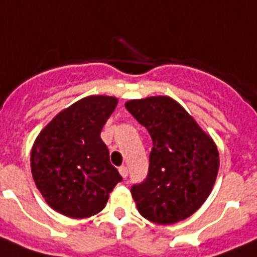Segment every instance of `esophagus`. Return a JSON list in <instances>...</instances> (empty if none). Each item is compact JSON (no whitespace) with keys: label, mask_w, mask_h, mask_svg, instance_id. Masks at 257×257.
I'll return each mask as SVG.
<instances>
[{"label":"esophagus","mask_w":257,"mask_h":257,"mask_svg":"<svg viewBox=\"0 0 257 257\" xmlns=\"http://www.w3.org/2000/svg\"><path fill=\"white\" fill-rule=\"evenodd\" d=\"M119 173L121 175L122 178H126L128 177V168H126L125 166H121L119 168Z\"/></svg>","instance_id":"esophagus-1"}]
</instances>
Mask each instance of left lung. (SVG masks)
<instances>
[{
    "label": "left lung",
    "mask_w": 257,
    "mask_h": 257,
    "mask_svg": "<svg viewBox=\"0 0 257 257\" xmlns=\"http://www.w3.org/2000/svg\"><path fill=\"white\" fill-rule=\"evenodd\" d=\"M125 107L153 140L146 180L131 189L138 212L155 224L182 221L211 194L220 166L217 147L172 98L132 99Z\"/></svg>",
    "instance_id": "1"
}]
</instances>
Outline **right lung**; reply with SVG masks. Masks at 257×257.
I'll return each mask as SVG.
<instances>
[{"mask_svg": "<svg viewBox=\"0 0 257 257\" xmlns=\"http://www.w3.org/2000/svg\"><path fill=\"white\" fill-rule=\"evenodd\" d=\"M116 104L115 97L82 98L58 113L36 138L31 151L33 180L54 211L90 217L104 208L122 180L101 138Z\"/></svg>", "mask_w": 257, "mask_h": 257, "instance_id": "add662e5", "label": "right lung"}]
</instances>
